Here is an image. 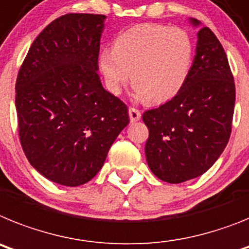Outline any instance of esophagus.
Instances as JSON below:
<instances>
[{
  "instance_id": "esophagus-1",
  "label": "esophagus",
  "mask_w": 249,
  "mask_h": 249,
  "mask_svg": "<svg viewBox=\"0 0 249 249\" xmlns=\"http://www.w3.org/2000/svg\"><path fill=\"white\" fill-rule=\"evenodd\" d=\"M129 118H130L131 123L138 122L142 118V112L138 109H135V107H129Z\"/></svg>"
}]
</instances>
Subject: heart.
<instances>
[{
	"instance_id": "b5f03b06",
	"label": "heart",
	"mask_w": 249,
	"mask_h": 249,
	"mask_svg": "<svg viewBox=\"0 0 249 249\" xmlns=\"http://www.w3.org/2000/svg\"><path fill=\"white\" fill-rule=\"evenodd\" d=\"M192 59L193 45L187 31L144 23L119 34L114 49H104L99 55V69L111 94L122 92L131 72L134 96L159 104L180 91Z\"/></svg>"
}]
</instances>
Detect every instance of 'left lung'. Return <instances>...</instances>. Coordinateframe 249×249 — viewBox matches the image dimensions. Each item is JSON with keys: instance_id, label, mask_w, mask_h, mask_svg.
<instances>
[{"instance_id": "8db88e82", "label": "left lung", "mask_w": 249, "mask_h": 249, "mask_svg": "<svg viewBox=\"0 0 249 249\" xmlns=\"http://www.w3.org/2000/svg\"><path fill=\"white\" fill-rule=\"evenodd\" d=\"M194 26L199 21L190 18ZM196 56L180 91L146 110L148 165L155 177L178 184L204 174L217 161L232 131L235 86L228 59L211 29L198 31Z\"/></svg>"}]
</instances>
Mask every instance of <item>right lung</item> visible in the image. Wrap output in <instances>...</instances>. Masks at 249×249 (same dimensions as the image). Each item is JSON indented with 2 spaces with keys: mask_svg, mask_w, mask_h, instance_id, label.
Returning <instances> with one entry per match:
<instances>
[{
  "mask_svg": "<svg viewBox=\"0 0 249 249\" xmlns=\"http://www.w3.org/2000/svg\"><path fill=\"white\" fill-rule=\"evenodd\" d=\"M107 16L68 14L35 38L16 80L26 158L49 180L77 187L103 168L129 124L127 107L103 88L98 57Z\"/></svg>",
  "mask_w": 249,
  "mask_h": 249,
  "instance_id": "add662e5",
  "label": "right lung"
}]
</instances>
